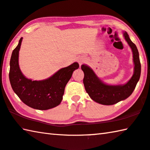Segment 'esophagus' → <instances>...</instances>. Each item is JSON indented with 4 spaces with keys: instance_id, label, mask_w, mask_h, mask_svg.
<instances>
[{
    "instance_id": "1",
    "label": "esophagus",
    "mask_w": 150,
    "mask_h": 150,
    "mask_svg": "<svg viewBox=\"0 0 150 150\" xmlns=\"http://www.w3.org/2000/svg\"><path fill=\"white\" fill-rule=\"evenodd\" d=\"M84 62H85V59H84V58H79V59H78V63L79 64L80 66H81V65H82L83 64H84Z\"/></svg>"
}]
</instances>
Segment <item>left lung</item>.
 <instances>
[{
    "label": "left lung",
    "mask_w": 150,
    "mask_h": 150,
    "mask_svg": "<svg viewBox=\"0 0 150 150\" xmlns=\"http://www.w3.org/2000/svg\"><path fill=\"white\" fill-rule=\"evenodd\" d=\"M123 35L132 49L134 64V74L126 84L123 85H108L102 83L88 66L86 65L81 66V69L84 74L83 83L86 92L94 101L103 105H113L127 98L134 91L140 79L141 64L137 46L131 41L127 32H125Z\"/></svg>",
    "instance_id": "8db88e82"
}]
</instances>
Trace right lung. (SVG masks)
<instances>
[{
    "label": "right lung",
    "mask_w": 150,
    "mask_h": 150,
    "mask_svg": "<svg viewBox=\"0 0 150 150\" xmlns=\"http://www.w3.org/2000/svg\"><path fill=\"white\" fill-rule=\"evenodd\" d=\"M21 37L13 50L10 62L9 79L13 91L25 104L39 110H47L56 107L61 103L65 87L71 77L73 72L79 67L75 62L62 68L47 79L32 81L25 77L18 64L19 50Z\"/></svg>",
    "instance_id": "obj_1"
}]
</instances>
